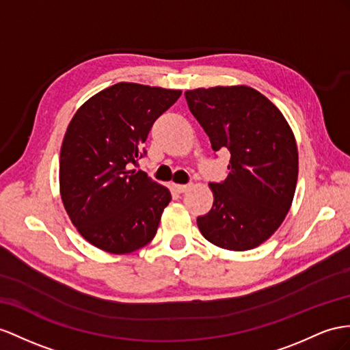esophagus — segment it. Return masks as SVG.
Segmentation results:
<instances>
[{"label":"esophagus","instance_id":"esophagus-1","mask_svg":"<svg viewBox=\"0 0 350 350\" xmlns=\"http://www.w3.org/2000/svg\"><path fill=\"white\" fill-rule=\"evenodd\" d=\"M189 187H191V185H177V183H173V189L177 191L178 193L186 192L187 189H189Z\"/></svg>","mask_w":350,"mask_h":350}]
</instances>
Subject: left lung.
Instances as JSON below:
<instances>
[{
  "label": "left lung",
  "instance_id": "8db88e82",
  "mask_svg": "<svg viewBox=\"0 0 350 350\" xmlns=\"http://www.w3.org/2000/svg\"><path fill=\"white\" fill-rule=\"evenodd\" d=\"M185 97L213 150L230 152L228 177L208 185L211 210L196 219L201 234L232 252L256 248L275 234L291 207L299 176L293 130L252 87L195 88Z\"/></svg>",
  "mask_w": 350,
  "mask_h": 350
}]
</instances>
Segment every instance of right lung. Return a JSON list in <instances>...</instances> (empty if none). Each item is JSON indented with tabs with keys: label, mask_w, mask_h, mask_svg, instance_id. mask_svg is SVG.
Here are the masks:
<instances>
[{
	"label": "right lung",
	"mask_w": 350,
	"mask_h": 350,
	"mask_svg": "<svg viewBox=\"0 0 350 350\" xmlns=\"http://www.w3.org/2000/svg\"><path fill=\"white\" fill-rule=\"evenodd\" d=\"M180 94L118 83L90 97L70 120L60 149V196L92 245L127 254L154 239L172 193L130 167L146 154L150 127Z\"/></svg>",
	"instance_id": "1"
}]
</instances>
